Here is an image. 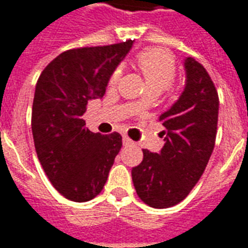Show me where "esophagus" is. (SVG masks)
Segmentation results:
<instances>
[{"instance_id":"34e87169","label":"esophagus","mask_w":248,"mask_h":248,"mask_svg":"<svg viewBox=\"0 0 248 248\" xmlns=\"http://www.w3.org/2000/svg\"><path fill=\"white\" fill-rule=\"evenodd\" d=\"M123 144H124L125 146H129V145H133V141H132L129 137L124 136L123 137Z\"/></svg>"}]
</instances>
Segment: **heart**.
<instances>
[{
	"label": "heart",
	"mask_w": 248,
	"mask_h": 248,
	"mask_svg": "<svg viewBox=\"0 0 248 248\" xmlns=\"http://www.w3.org/2000/svg\"><path fill=\"white\" fill-rule=\"evenodd\" d=\"M137 67L141 71L144 80H145L146 90L148 88H155L158 91H165L173 84L176 79V66L173 58L168 52L158 50V48H151L142 51L137 57ZM122 70L116 68L112 74L109 79V84L113 86L116 84L117 80L120 79ZM135 108L141 107V100L139 99L133 103Z\"/></svg>",
	"instance_id": "heart-1"
}]
</instances>
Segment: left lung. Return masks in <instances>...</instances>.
I'll use <instances>...</instances> for the list:
<instances>
[{"label":"left lung","mask_w":248,"mask_h":248,"mask_svg":"<svg viewBox=\"0 0 248 248\" xmlns=\"http://www.w3.org/2000/svg\"><path fill=\"white\" fill-rule=\"evenodd\" d=\"M185 87L173 106L161 113L165 126L160 153L144 149L132 169L137 196L155 209L180 203L196 186L214 149L219 99L205 67L185 58Z\"/></svg>","instance_id":"8db88e82"}]
</instances>
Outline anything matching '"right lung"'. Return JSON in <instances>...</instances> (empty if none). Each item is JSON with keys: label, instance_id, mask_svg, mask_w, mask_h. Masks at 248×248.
Masks as SVG:
<instances>
[{"label": "right lung", "instance_id": "1", "mask_svg": "<svg viewBox=\"0 0 248 248\" xmlns=\"http://www.w3.org/2000/svg\"><path fill=\"white\" fill-rule=\"evenodd\" d=\"M133 41L67 50L48 63L38 79L31 131L38 160L54 187L74 202L103 190L122 136L93 133L82 116L87 103L102 99L116 67Z\"/></svg>", "mask_w": 248, "mask_h": 248}]
</instances>
